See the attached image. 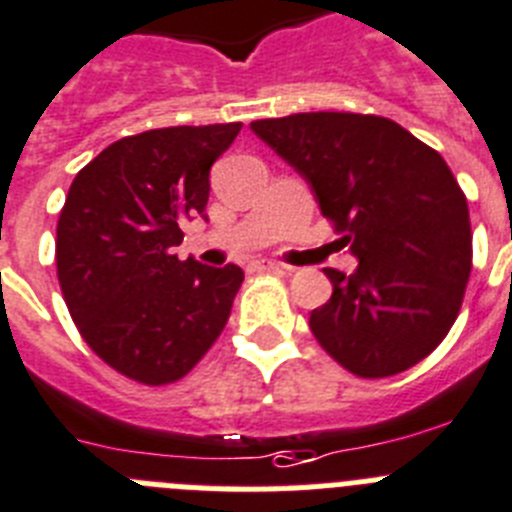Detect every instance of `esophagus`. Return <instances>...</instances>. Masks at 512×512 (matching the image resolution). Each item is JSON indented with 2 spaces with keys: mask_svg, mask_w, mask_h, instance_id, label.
Instances as JSON below:
<instances>
[{
  "mask_svg": "<svg viewBox=\"0 0 512 512\" xmlns=\"http://www.w3.org/2000/svg\"><path fill=\"white\" fill-rule=\"evenodd\" d=\"M249 273H263V270H283V265L278 263H265V260H255V263H249Z\"/></svg>",
  "mask_w": 512,
  "mask_h": 512,
  "instance_id": "34e87169",
  "label": "esophagus"
}]
</instances>
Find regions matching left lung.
I'll use <instances>...</instances> for the list:
<instances>
[{"instance_id": "1", "label": "left lung", "mask_w": 512, "mask_h": 512, "mask_svg": "<svg viewBox=\"0 0 512 512\" xmlns=\"http://www.w3.org/2000/svg\"><path fill=\"white\" fill-rule=\"evenodd\" d=\"M252 130L312 184L359 257L351 276L325 268L333 296L309 315L317 343L367 380L422 362L461 312L474 255L466 195L445 158L375 114L309 111Z\"/></svg>"}]
</instances>
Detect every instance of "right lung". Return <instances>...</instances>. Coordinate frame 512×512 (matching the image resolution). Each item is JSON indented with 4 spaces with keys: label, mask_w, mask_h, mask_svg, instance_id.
<instances>
[{
    "label": "right lung",
    "mask_w": 512,
    "mask_h": 512,
    "mask_svg": "<svg viewBox=\"0 0 512 512\" xmlns=\"http://www.w3.org/2000/svg\"><path fill=\"white\" fill-rule=\"evenodd\" d=\"M242 122L122 137L77 171L57 223V276L77 330L119 375L182 380L221 336L242 268L179 260L210 166Z\"/></svg>",
    "instance_id": "add662e5"
}]
</instances>
